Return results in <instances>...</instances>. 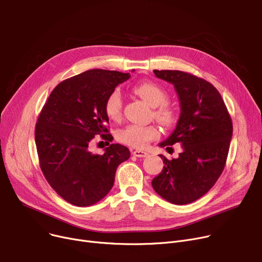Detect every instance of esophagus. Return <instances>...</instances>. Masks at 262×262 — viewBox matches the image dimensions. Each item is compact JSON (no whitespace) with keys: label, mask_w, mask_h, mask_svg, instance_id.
<instances>
[{"label":"esophagus","mask_w":262,"mask_h":262,"mask_svg":"<svg viewBox=\"0 0 262 262\" xmlns=\"http://www.w3.org/2000/svg\"><path fill=\"white\" fill-rule=\"evenodd\" d=\"M131 153L134 156V157H137V158H146L148 156V153L145 152V151H142V150H131Z\"/></svg>","instance_id":"34e87169"}]
</instances>
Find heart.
Segmentation results:
<instances>
[{"mask_svg": "<svg viewBox=\"0 0 262 262\" xmlns=\"http://www.w3.org/2000/svg\"><path fill=\"white\" fill-rule=\"evenodd\" d=\"M134 93L144 99L151 106H156L153 116L164 127H172L178 119L177 110L166 102L167 92L159 84L151 81L138 82L132 88ZM105 115L111 120H119L122 112V98L120 92L115 89L106 96L103 104ZM160 135L159 129L155 125L130 124L117 130L116 138L121 144L134 148H144L148 143L155 141Z\"/></svg>", "mask_w": 262, "mask_h": 262, "instance_id": "1", "label": "heart"}]
</instances>
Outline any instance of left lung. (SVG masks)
<instances>
[{
    "instance_id": "obj_1",
    "label": "left lung",
    "mask_w": 262,
    "mask_h": 262,
    "mask_svg": "<svg viewBox=\"0 0 262 262\" xmlns=\"http://www.w3.org/2000/svg\"><path fill=\"white\" fill-rule=\"evenodd\" d=\"M153 73L174 85L181 105L174 131L160 146L169 150L180 143L183 152L170 161L160 155L165 166L151 184L168 202L188 204L203 196L221 176L233 135L232 118L218 90L205 79L182 71Z\"/></svg>"
}]
</instances>
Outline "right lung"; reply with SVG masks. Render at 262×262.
<instances>
[{
    "instance_id": "1",
    "label": "right lung",
    "mask_w": 262,
    "mask_h": 262,
    "mask_svg": "<svg viewBox=\"0 0 262 262\" xmlns=\"http://www.w3.org/2000/svg\"><path fill=\"white\" fill-rule=\"evenodd\" d=\"M129 78L98 69L73 76L53 90L40 112L35 130L40 168L52 188L73 205L100 201L113 187L118 165L130 158L129 149L119 144H111L101 156L89 149L97 134L105 143L113 140L104 100Z\"/></svg>"
}]
</instances>
